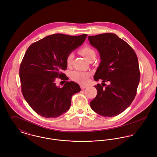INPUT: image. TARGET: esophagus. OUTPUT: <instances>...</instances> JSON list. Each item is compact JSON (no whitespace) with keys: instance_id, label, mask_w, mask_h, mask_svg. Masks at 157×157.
I'll return each mask as SVG.
<instances>
[{"instance_id":"esophagus-1","label":"esophagus","mask_w":157,"mask_h":157,"mask_svg":"<svg viewBox=\"0 0 157 157\" xmlns=\"http://www.w3.org/2000/svg\"><path fill=\"white\" fill-rule=\"evenodd\" d=\"M86 87H87L86 85H80V88H81L82 90H84V89H85Z\"/></svg>"}]
</instances>
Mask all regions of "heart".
Instances as JSON below:
<instances>
[{
  "mask_svg": "<svg viewBox=\"0 0 157 157\" xmlns=\"http://www.w3.org/2000/svg\"><path fill=\"white\" fill-rule=\"evenodd\" d=\"M79 52L84 56L88 60H89L90 58L94 56H95V51L90 46H84L82 48L79 50ZM73 54L69 53L66 58V63L67 67H70L72 64V59H73ZM90 74L88 72L83 71H75L71 72V79L81 85H85L89 81Z\"/></svg>",
  "mask_w": 157,
  "mask_h": 157,
  "instance_id": "heart-1",
  "label": "heart"
}]
</instances>
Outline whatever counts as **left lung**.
<instances>
[{"instance_id":"1","label":"left lung","mask_w":157,"mask_h":157,"mask_svg":"<svg viewBox=\"0 0 157 157\" xmlns=\"http://www.w3.org/2000/svg\"><path fill=\"white\" fill-rule=\"evenodd\" d=\"M88 40L101 59L94 78L103 82L102 86H94L97 94L90 102V108L103 117L118 115L129 106L136 94L140 78L137 56L132 47L115 34L89 36ZM106 81L110 82L109 86L104 83Z\"/></svg>"}]
</instances>
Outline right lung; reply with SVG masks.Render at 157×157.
<instances>
[{"label": "right lung", "instance_id": "obj_1", "mask_svg": "<svg viewBox=\"0 0 157 157\" xmlns=\"http://www.w3.org/2000/svg\"><path fill=\"white\" fill-rule=\"evenodd\" d=\"M87 36L55 34L27 49L19 69L21 90L30 107L42 117L56 118L67 112L72 96L81 90L74 82H67L62 88L56 82L57 78L68 79L62 72L67 69V54L82 45Z\"/></svg>", "mask_w": 157, "mask_h": 157}]
</instances>
